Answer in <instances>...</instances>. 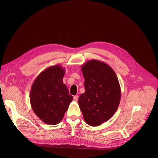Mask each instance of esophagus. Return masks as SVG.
<instances>
[{
	"instance_id": "obj_1",
	"label": "esophagus",
	"mask_w": 158,
	"mask_h": 158,
	"mask_svg": "<svg viewBox=\"0 0 158 158\" xmlns=\"http://www.w3.org/2000/svg\"><path fill=\"white\" fill-rule=\"evenodd\" d=\"M78 99V95H75V96L73 97V100H74V101L77 102Z\"/></svg>"
}]
</instances>
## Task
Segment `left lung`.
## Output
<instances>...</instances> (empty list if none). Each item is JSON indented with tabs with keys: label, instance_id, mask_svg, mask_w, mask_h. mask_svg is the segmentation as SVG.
Returning a JSON list of instances; mask_svg holds the SVG:
<instances>
[{
	"label": "left lung",
	"instance_id": "1",
	"mask_svg": "<svg viewBox=\"0 0 158 158\" xmlns=\"http://www.w3.org/2000/svg\"><path fill=\"white\" fill-rule=\"evenodd\" d=\"M85 92L78 98V105L86 123L99 126L116 112L121 98L118 78L108 64L88 60L81 66Z\"/></svg>",
	"mask_w": 158,
	"mask_h": 158
}]
</instances>
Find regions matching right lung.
I'll return each mask as SVG.
<instances>
[{"label":"right lung","instance_id":"obj_1","mask_svg":"<svg viewBox=\"0 0 158 158\" xmlns=\"http://www.w3.org/2000/svg\"><path fill=\"white\" fill-rule=\"evenodd\" d=\"M65 72L61 65L50 66L39 74L31 86V108L46 124L59 123L73 100L63 81Z\"/></svg>","mask_w":158,"mask_h":158}]
</instances>
